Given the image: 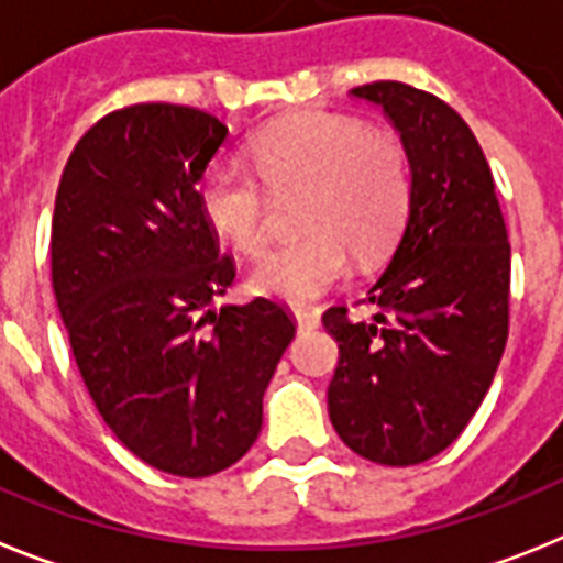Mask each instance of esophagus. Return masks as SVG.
Returning <instances> with one entry per match:
<instances>
[{"mask_svg":"<svg viewBox=\"0 0 563 563\" xmlns=\"http://www.w3.org/2000/svg\"><path fill=\"white\" fill-rule=\"evenodd\" d=\"M292 316H296V324L301 327V330H316V327L321 324V312L318 310H296Z\"/></svg>","mask_w":563,"mask_h":563,"instance_id":"esophagus-1","label":"esophagus"}]
</instances>
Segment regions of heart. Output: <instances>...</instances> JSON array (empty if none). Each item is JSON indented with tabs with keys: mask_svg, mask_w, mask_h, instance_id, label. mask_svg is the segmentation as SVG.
Instances as JSON below:
<instances>
[{
	"mask_svg": "<svg viewBox=\"0 0 563 563\" xmlns=\"http://www.w3.org/2000/svg\"><path fill=\"white\" fill-rule=\"evenodd\" d=\"M251 157L267 191H305L301 228L310 233L273 247L251 273V287L287 305L324 296L350 271V252L369 265L395 242L411 202L409 152L391 129L361 118L301 112L265 126ZM208 228L245 256L271 233V200L251 174L217 161L197 188Z\"/></svg>",
	"mask_w": 563,
	"mask_h": 563,
	"instance_id": "1",
	"label": "heart"
}]
</instances>
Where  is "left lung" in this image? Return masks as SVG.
Instances as JSON below:
<instances>
[{"instance_id":"left-lung-1","label":"left lung","mask_w":563,"mask_h":563,"mask_svg":"<svg viewBox=\"0 0 563 563\" xmlns=\"http://www.w3.org/2000/svg\"><path fill=\"white\" fill-rule=\"evenodd\" d=\"M352 96L380 107L400 134L411 202L389 267L366 290L375 316L330 307L321 318L341 352L327 406L363 460L417 465L449 449L494 383L510 245L494 174L449 103L400 81L363 84Z\"/></svg>"}]
</instances>
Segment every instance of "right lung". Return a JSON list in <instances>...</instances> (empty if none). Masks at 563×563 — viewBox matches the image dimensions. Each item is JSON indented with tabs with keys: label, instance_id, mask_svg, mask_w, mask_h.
Masks as SVG:
<instances>
[{
	"label": "right lung",
	"instance_id": "add662e5",
	"mask_svg": "<svg viewBox=\"0 0 563 563\" xmlns=\"http://www.w3.org/2000/svg\"><path fill=\"white\" fill-rule=\"evenodd\" d=\"M228 137L202 109L134 103L84 134L53 211V292L89 397L163 474H220L262 431V397L296 335L271 298L222 305V256L197 183Z\"/></svg>",
	"mask_w": 563,
	"mask_h": 563
}]
</instances>
